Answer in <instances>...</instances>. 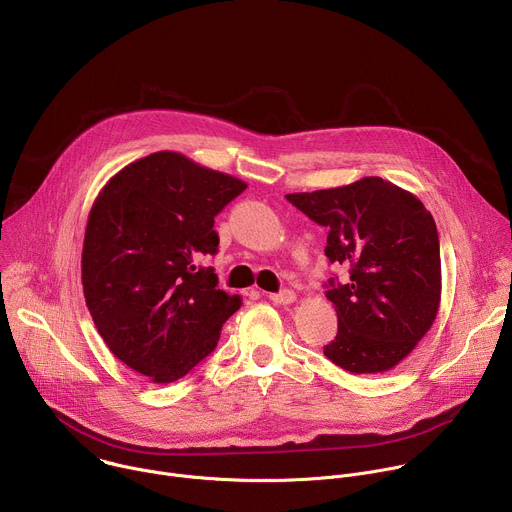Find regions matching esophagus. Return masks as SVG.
<instances>
[{"label": "esophagus", "mask_w": 512, "mask_h": 512, "mask_svg": "<svg viewBox=\"0 0 512 512\" xmlns=\"http://www.w3.org/2000/svg\"><path fill=\"white\" fill-rule=\"evenodd\" d=\"M268 298L274 302V304H292L296 300V294L292 290H282L278 294H268Z\"/></svg>", "instance_id": "esophagus-1"}]
</instances>
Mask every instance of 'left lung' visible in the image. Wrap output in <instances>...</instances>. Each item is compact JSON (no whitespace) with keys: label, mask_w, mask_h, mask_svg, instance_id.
Here are the masks:
<instances>
[{"label":"left lung","mask_w":512,"mask_h":512,"mask_svg":"<svg viewBox=\"0 0 512 512\" xmlns=\"http://www.w3.org/2000/svg\"><path fill=\"white\" fill-rule=\"evenodd\" d=\"M286 199L329 230L327 258L349 268L347 284L329 280L339 331L325 347L327 359L355 375L393 369L432 329L440 309L432 214L414 193L381 177Z\"/></svg>","instance_id":"obj_1"}]
</instances>
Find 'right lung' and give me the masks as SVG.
<instances>
[{
  "mask_svg": "<svg viewBox=\"0 0 512 512\" xmlns=\"http://www.w3.org/2000/svg\"><path fill=\"white\" fill-rule=\"evenodd\" d=\"M248 185L181 153L157 151L96 195L82 244V288L111 353L153 383L189 373L218 345L240 294L218 288L214 218Z\"/></svg>",
  "mask_w": 512,
  "mask_h": 512,
  "instance_id": "add662e5",
  "label": "right lung"
}]
</instances>
